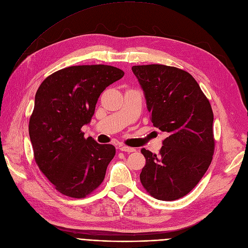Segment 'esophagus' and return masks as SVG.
<instances>
[{"instance_id":"1","label":"esophagus","mask_w":248,"mask_h":248,"mask_svg":"<svg viewBox=\"0 0 248 248\" xmlns=\"http://www.w3.org/2000/svg\"><path fill=\"white\" fill-rule=\"evenodd\" d=\"M119 150H122L124 152H127V153H131V152H135L136 151L135 148L127 147V146H123V145L119 146Z\"/></svg>"}]
</instances>
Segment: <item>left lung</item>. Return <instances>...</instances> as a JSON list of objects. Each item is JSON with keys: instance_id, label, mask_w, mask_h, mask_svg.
<instances>
[{"instance_id": "obj_1", "label": "left lung", "mask_w": 248, "mask_h": 248, "mask_svg": "<svg viewBox=\"0 0 248 248\" xmlns=\"http://www.w3.org/2000/svg\"><path fill=\"white\" fill-rule=\"evenodd\" d=\"M153 125L164 132L159 154L143 148L146 164L140 180L158 200L188 194L213 159L214 113L207 98L190 73L161 64L133 66Z\"/></svg>"}]
</instances>
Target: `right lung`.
<instances>
[{
    "label": "right lung",
    "mask_w": 248,
    "mask_h": 248,
    "mask_svg": "<svg viewBox=\"0 0 248 248\" xmlns=\"http://www.w3.org/2000/svg\"><path fill=\"white\" fill-rule=\"evenodd\" d=\"M124 72L109 65H78L54 72L39 87L30 119L35 162L60 193L82 198L103 182L113 145L84 138L101 93Z\"/></svg>",
    "instance_id": "right-lung-1"
}]
</instances>
